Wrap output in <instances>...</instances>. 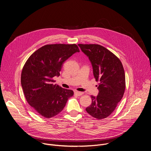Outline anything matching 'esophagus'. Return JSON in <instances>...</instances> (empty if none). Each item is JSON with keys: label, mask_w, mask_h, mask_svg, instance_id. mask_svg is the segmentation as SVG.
I'll list each match as a JSON object with an SVG mask.
<instances>
[{"label": "esophagus", "mask_w": 151, "mask_h": 151, "mask_svg": "<svg viewBox=\"0 0 151 151\" xmlns=\"http://www.w3.org/2000/svg\"><path fill=\"white\" fill-rule=\"evenodd\" d=\"M75 94L78 96H81L83 94V93L82 92H79V91H75Z\"/></svg>", "instance_id": "34e87169"}]
</instances>
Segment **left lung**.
Wrapping results in <instances>:
<instances>
[{"mask_svg": "<svg viewBox=\"0 0 151 151\" xmlns=\"http://www.w3.org/2000/svg\"><path fill=\"white\" fill-rule=\"evenodd\" d=\"M93 67L96 81H99V93L91 96L92 103L86 108L94 118L101 119L109 116L122 99L125 88V78L119 59L103 46L97 44H78Z\"/></svg>", "mask_w": 151, "mask_h": 151, "instance_id": "obj_1", "label": "left lung"}]
</instances>
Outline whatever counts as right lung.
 Here are the masks:
<instances>
[{
    "instance_id": "1",
    "label": "right lung",
    "mask_w": 151,
    "mask_h": 151,
    "mask_svg": "<svg viewBox=\"0 0 151 151\" xmlns=\"http://www.w3.org/2000/svg\"><path fill=\"white\" fill-rule=\"evenodd\" d=\"M76 44H51L42 47L27 60L21 76V86L28 103L39 115L52 118L62 111L73 91L54 84L64 62L79 52Z\"/></svg>"
}]
</instances>
